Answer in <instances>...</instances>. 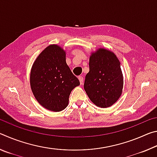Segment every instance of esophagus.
Instances as JSON below:
<instances>
[{
	"mask_svg": "<svg viewBox=\"0 0 157 157\" xmlns=\"http://www.w3.org/2000/svg\"><path fill=\"white\" fill-rule=\"evenodd\" d=\"M78 79H79V82H80V84H83V81H84L83 78H82V76H79V77H78Z\"/></svg>",
	"mask_w": 157,
	"mask_h": 157,
	"instance_id": "1",
	"label": "esophagus"
}]
</instances>
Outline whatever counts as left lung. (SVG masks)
<instances>
[{
    "label": "left lung",
    "mask_w": 157,
    "mask_h": 157,
    "mask_svg": "<svg viewBox=\"0 0 157 157\" xmlns=\"http://www.w3.org/2000/svg\"><path fill=\"white\" fill-rule=\"evenodd\" d=\"M84 88L91 102L101 108L111 107L119 99L123 76L121 63L113 52L99 48L91 53Z\"/></svg>",
    "instance_id": "1"
}]
</instances>
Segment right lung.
I'll return each mask as SVG.
<instances>
[{
	"label": "right lung",
	"instance_id": "obj_1",
	"mask_svg": "<svg viewBox=\"0 0 157 157\" xmlns=\"http://www.w3.org/2000/svg\"><path fill=\"white\" fill-rule=\"evenodd\" d=\"M79 85V79L66 62V52L57 45L46 47L34 61L30 86L36 100L46 109H64L71 91Z\"/></svg>",
	"mask_w": 157,
	"mask_h": 157
}]
</instances>
